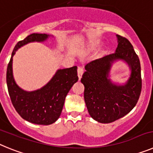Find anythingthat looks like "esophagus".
<instances>
[{
  "label": "esophagus",
  "mask_w": 153,
  "mask_h": 153,
  "mask_svg": "<svg viewBox=\"0 0 153 153\" xmlns=\"http://www.w3.org/2000/svg\"><path fill=\"white\" fill-rule=\"evenodd\" d=\"M83 68L82 67H78L77 68V74H78V77H79V79H80V78L82 77V75H83Z\"/></svg>",
  "instance_id": "obj_1"
}]
</instances>
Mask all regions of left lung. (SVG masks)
<instances>
[{
	"label": "left lung",
	"instance_id": "left-lung-1",
	"mask_svg": "<svg viewBox=\"0 0 153 153\" xmlns=\"http://www.w3.org/2000/svg\"><path fill=\"white\" fill-rule=\"evenodd\" d=\"M117 38L116 52L87 63L81 78L90 117L102 123L114 122L129 113L137 103L142 90L139 56L128 39L120 35ZM117 59L125 60L131 69V77L123 86L113 85L108 78L111 63Z\"/></svg>",
	"mask_w": 153,
	"mask_h": 153
}]
</instances>
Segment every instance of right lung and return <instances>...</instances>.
<instances>
[{
  "label": "right lung",
  "mask_w": 153,
  "mask_h": 153,
  "mask_svg": "<svg viewBox=\"0 0 153 153\" xmlns=\"http://www.w3.org/2000/svg\"><path fill=\"white\" fill-rule=\"evenodd\" d=\"M49 35L32 33L16 44L7 69V85L10 100L16 111L24 120L38 125H50L61 114L67 93L77 82V67L57 70L49 83L40 90H23L16 84L12 72V60L16 51L30 42H41Z\"/></svg>",
  "instance_id": "right-lung-1"
}]
</instances>
